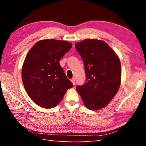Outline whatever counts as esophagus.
I'll use <instances>...</instances> for the list:
<instances>
[{"instance_id": "obj_1", "label": "esophagus", "mask_w": 146, "mask_h": 146, "mask_svg": "<svg viewBox=\"0 0 146 146\" xmlns=\"http://www.w3.org/2000/svg\"><path fill=\"white\" fill-rule=\"evenodd\" d=\"M70 81H71L72 85H75V83H76V82H75V78H72L71 80H70Z\"/></svg>"}]
</instances>
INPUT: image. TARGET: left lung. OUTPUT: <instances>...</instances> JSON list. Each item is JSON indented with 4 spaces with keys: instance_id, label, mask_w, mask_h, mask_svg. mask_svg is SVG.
Listing matches in <instances>:
<instances>
[{
    "instance_id": "1",
    "label": "left lung",
    "mask_w": 146,
    "mask_h": 146,
    "mask_svg": "<svg viewBox=\"0 0 146 146\" xmlns=\"http://www.w3.org/2000/svg\"><path fill=\"white\" fill-rule=\"evenodd\" d=\"M80 54L86 82L76 87L83 104L90 110L105 107L116 94L121 82V62L117 55L107 42L86 39L76 44Z\"/></svg>"
}]
</instances>
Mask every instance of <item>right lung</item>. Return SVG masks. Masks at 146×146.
Listing matches in <instances>:
<instances>
[{"label": "right lung", "mask_w": 146, "mask_h": 146, "mask_svg": "<svg viewBox=\"0 0 146 146\" xmlns=\"http://www.w3.org/2000/svg\"><path fill=\"white\" fill-rule=\"evenodd\" d=\"M72 46L66 41L42 39L34 44L26 56L22 79L29 96L39 107H56L66 91L73 87L59 63Z\"/></svg>", "instance_id": "obj_1"}]
</instances>
